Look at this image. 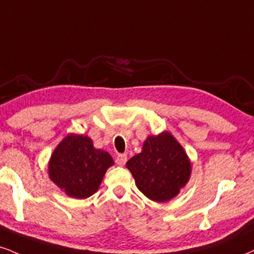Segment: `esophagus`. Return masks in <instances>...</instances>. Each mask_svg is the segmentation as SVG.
<instances>
[{"label": "esophagus", "mask_w": 254, "mask_h": 254, "mask_svg": "<svg viewBox=\"0 0 254 254\" xmlns=\"http://www.w3.org/2000/svg\"><path fill=\"white\" fill-rule=\"evenodd\" d=\"M127 161V155L126 154H119L117 156V164L119 166H124Z\"/></svg>", "instance_id": "obj_1"}]
</instances>
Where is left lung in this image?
<instances>
[{
  "instance_id": "obj_1",
  "label": "left lung",
  "mask_w": 254,
  "mask_h": 254,
  "mask_svg": "<svg viewBox=\"0 0 254 254\" xmlns=\"http://www.w3.org/2000/svg\"><path fill=\"white\" fill-rule=\"evenodd\" d=\"M140 192L165 202L174 198L190 175V162L184 148L168 132L148 136L142 152L127 161Z\"/></svg>"
}]
</instances>
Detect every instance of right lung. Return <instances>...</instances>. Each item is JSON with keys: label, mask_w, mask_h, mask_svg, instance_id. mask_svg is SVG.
Wrapping results in <instances>:
<instances>
[{"label": "right lung", "mask_w": 254, "mask_h": 254, "mask_svg": "<svg viewBox=\"0 0 254 254\" xmlns=\"http://www.w3.org/2000/svg\"><path fill=\"white\" fill-rule=\"evenodd\" d=\"M114 164L88 136L70 134L60 142L49 161V177L67 195L86 199L99 189L103 175Z\"/></svg>", "instance_id": "add662e5"}]
</instances>
